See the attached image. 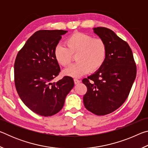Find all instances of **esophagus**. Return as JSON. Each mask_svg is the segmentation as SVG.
Instances as JSON below:
<instances>
[{"label": "esophagus", "mask_w": 148, "mask_h": 148, "mask_svg": "<svg viewBox=\"0 0 148 148\" xmlns=\"http://www.w3.org/2000/svg\"><path fill=\"white\" fill-rule=\"evenodd\" d=\"M74 84H79V82H80L79 80L78 79H77V78H74Z\"/></svg>", "instance_id": "esophagus-1"}]
</instances>
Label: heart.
I'll return each instance as SVG.
<instances>
[{"label": "heart", "instance_id": "1", "mask_svg": "<svg viewBox=\"0 0 148 148\" xmlns=\"http://www.w3.org/2000/svg\"><path fill=\"white\" fill-rule=\"evenodd\" d=\"M65 46L59 45L54 51L56 60L61 66L71 63L72 55H76L77 62L64 69L66 76L79 77L90 71L101 69L107 56L106 44L103 40L90 34L76 32L65 40Z\"/></svg>", "mask_w": 148, "mask_h": 148}]
</instances>
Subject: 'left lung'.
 Returning <instances> with one entry per match:
<instances>
[{"instance_id": "8db88e82", "label": "left lung", "mask_w": 148, "mask_h": 148, "mask_svg": "<svg viewBox=\"0 0 148 148\" xmlns=\"http://www.w3.org/2000/svg\"><path fill=\"white\" fill-rule=\"evenodd\" d=\"M94 32L106 44L107 56L101 69L84 78L87 91L84 96L86 108L97 116L114 112L128 97L136 75V66L129 44L106 27Z\"/></svg>"}]
</instances>
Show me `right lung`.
Listing matches in <instances>:
<instances>
[{"instance_id": "1", "label": "right lung", "mask_w": 148, "mask_h": 148, "mask_svg": "<svg viewBox=\"0 0 148 148\" xmlns=\"http://www.w3.org/2000/svg\"><path fill=\"white\" fill-rule=\"evenodd\" d=\"M63 30H41L27 40L19 50L14 63V82L23 103L37 114L51 116L64 106L66 95L73 88L74 80L64 76L52 82L60 72L54 56Z\"/></svg>"}]
</instances>
